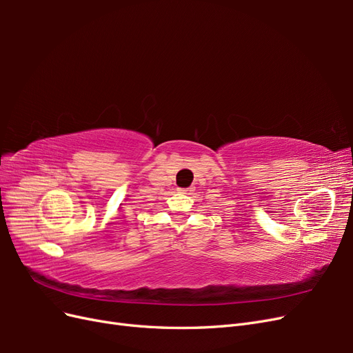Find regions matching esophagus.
Returning <instances> with one entry per match:
<instances>
[{
    "label": "esophagus",
    "mask_w": 353,
    "mask_h": 353,
    "mask_svg": "<svg viewBox=\"0 0 353 353\" xmlns=\"http://www.w3.org/2000/svg\"><path fill=\"white\" fill-rule=\"evenodd\" d=\"M179 193H183V194H188V193H191V188H181V190H179Z\"/></svg>",
    "instance_id": "1"
}]
</instances>
